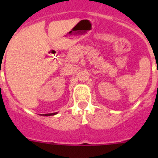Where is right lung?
<instances>
[{
	"label": "right lung",
	"mask_w": 158,
	"mask_h": 158,
	"mask_svg": "<svg viewBox=\"0 0 158 158\" xmlns=\"http://www.w3.org/2000/svg\"><path fill=\"white\" fill-rule=\"evenodd\" d=\"M57 112H54V113H49V114H44V115L45 116H50V115H55V114H56Z\"/></svg>",
	"instance_id": "obj_1"
}]
</instances>
